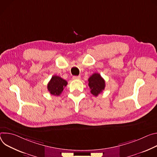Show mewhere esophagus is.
I'll list each match as a JSON object with an SVG mask.
<instances>
[{"label":"esophagus","mask_w":157,"mask_h":157,"mask_svg":"<svg viewBox=\"0 0 157 157\" xmlns=\"http://www.w3.org/2000/svg\"><path fill=\"white\" fill-rule=\"evenodd\" d=\"M80 75H78V76H74L73 77V79L74 80H79V79H80Z\"/></svg>","instance_id":"obj_1"}]
</instances>
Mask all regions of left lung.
I'll use <instances>...</instances> for the list:
<instances>
[{"instance_id":"obj_1","label":"left lung","mask_w":157,"mask_h":157,"mask_svg":"<svg viewBox=\"0 0 157 157\" xmlns=\"http://www.w3.org/2000/svg\"><path fill=\"white\" fill-rule=\"evenodd\" d=\"M89 86L92 95L97 97L105 87V82L99 74L94 73L89 78Z\"/></svg>"}]
</instances>
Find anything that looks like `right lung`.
Here are the masks:
<instances>
[{
  "label": "right lung",
  "instance_id": "1",
  "mask_svg": "<svg viewBox=\"0 0 157 157\" xmlns=\"http://www.w3.org/2000/svg\"><path fill=\"white\" fill-rule=\"evenodd\" d=\"M67 85V82L59 76L54 75L47 85V89L50 94L59 96L62 92L65 86Z\"/></svg>",
  "mask_w": 157,
  "mask_h": 157
}]
</instances>
